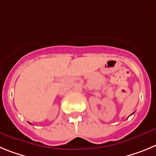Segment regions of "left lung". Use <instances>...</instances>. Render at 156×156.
Listing matches in <instances>:
<instances>
[{"mask_svg":"<svg viewBox=\"0 0 156 156\" xmlns=\"http://www.w3.org/2000/svg\"><path fill=\"white\" fill-rule=\"evenodd\" d=\"M133 113H132V114H133Z\"/></svg>","mask_w":156,"mask_h":156,"instance_id":"8db88e82","label":"left lung"}]
</instances>
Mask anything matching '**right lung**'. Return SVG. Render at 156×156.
<instances>
[{
	"label": "right lung",
	"mask_w": 156,
	"mask_h": 156,
	"mask_svg": "<svg viewBox=\"0 0 156 156\" xmlns=\"http://www.w3.org/2000/svg\"><path fill=\"white\" fill-rule=\"evenodd\" d=\"M28 123H30V124H32V123H29V122H28Z\"/></svg>",
	"instance_id": "right-lung-1"
}]
</instances>
